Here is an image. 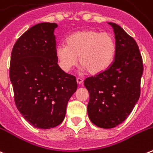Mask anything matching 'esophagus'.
<instances>
[{"label":"esophagus","mask_w":153,"mask_h":153,"mask_svg":"<svg viewBox=\"0 0 153 153\" xmlns=\"http://www.w3.org/2000/svg\"><path fill=\"white\" fill-rule=\"evenodd\" d=\"M76 81H77V83H78V84H82L83 83V79H81V78H77L76 79Z\"/></svg>","instance_id":"34e87169"}]
</instances>
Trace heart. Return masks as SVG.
<instances>
[{
	"mask_svg": "<svg viewBox=\"0 0 153 153\" xmlns=\"http://www.w3.org/2000/svg\"><path fill=\"white\" fill-rule=\"evenodd\" d=\"M115 52L116 45L112 36L93 29L75 32L66 38V46L60 44L56 48L59 65L65 72L76 65L79 57L83 70L92 75L107 70Z\"/></svg>",
	"mask_w": 153,
	"mask_h": 153,
	"instance_id": "b5f03b06",
	"label": "heart"
}]
</instances>
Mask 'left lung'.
<instances>
[{"mask_svg":"<svg viewBox=\"0 0 153 153\" xmlns=\"http://www.w3.org/2000/svg\"><path fill=\"white\" fill-rule=\"evenodd\" d=\"M115 59L109 68L84 80L89 93L88 114L97 127L111 128L120 125L132 112L140 97L143 65L134 38L115 23Z\"/></svg>","mask_w":153,"mask_h":153,"instance_id":"8db88e82","label":"left lung"}]
</instances>
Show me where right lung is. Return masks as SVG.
<instances>
[{"instance_id": "1", "label": "right lung", "mask_w": 153, "mask_h": 153, "mask_svg": "<svg viewBox=\"0 0 153 153\" xmlns=\"http://www.w3.org/2000/svg\"><path fill=\"white\" fill-rule=\"evenodd\" d=\"M56 23H41L28 29L12 49L10 79L15 105L38 128H54L63 121L67 103L76 92V78L57 65Z\"/></svg>"}]
</instances>
